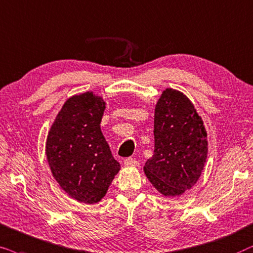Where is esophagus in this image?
<instances>
[{"label":"esophagus","instance_id":"esophagus-1","mask_svg":"<svg viewBox=\"0 0 253 253\" xmlns=\"http://www.w3.org/2000/svg\"><path fill=\"white\" fill-rule=\"evenodd\" d=\"M124 164L126 167H137L139 166V162H137L136 160H134V158H132V157H128L124 161Z\"/></svg>","mask_w":253,"mask_h":253}]
</instances>
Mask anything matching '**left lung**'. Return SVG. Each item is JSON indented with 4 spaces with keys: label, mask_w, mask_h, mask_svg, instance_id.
Here are the masks:
<instances>
[{
    "label": "left lung",
    "mask_w": 253,
    "mask_h": 253,
    "mask_svg": "<svg viewBox=\"0 0 253 253\" xmlns=\"http://www.w3.org/2000/svg\"><path fill=\"white\" fill-rule=\"evenodd\" d=\"M154 136V155L144 173L166 197L183 194L199 179L208 150L203 119L184 93L162 92L155 107Z\"/></svg>",
    "instance_id": "1"
}]
</instances>
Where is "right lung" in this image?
I'll return each mask as SVG.
<instances>
[{
    "label": "right lung",
    "mask_w": 253,
    "mask_h": 253,
    "mask_svg": "<svg viewBox=\"0 0 253 253\" xmlns=\"http://www.w3.org/2000/svg\"><path fill=\"white\" fill-rule=\"evenodd\" d=\"M105 102L92 92L70 97L58 113L46 141L54 178L80 203L96 204L119 172L100 130Z\"/></svg>",
    "instance_id": "add662e5"
}]
</instances>
